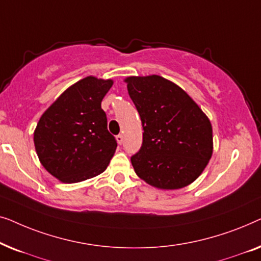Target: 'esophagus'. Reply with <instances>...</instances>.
Here are the masks:
<instances>
[{
	"label": "esophagus",
	"instance_id": "34e87169",
	"mask_svg": "<svg viewBox=\"0 0 261 261\" xmlns=\"http://www.w3.org/2000/svg\"><path fill=\"white\" fill-rule=\"evenodd\" d=\"M116 141H117V144H119V145L122 144V142H123V135H122V134L117 135V137H116Z\"/></svg>",
	"mask_w": 261,
	"mask_h": 261
}]
</instances>
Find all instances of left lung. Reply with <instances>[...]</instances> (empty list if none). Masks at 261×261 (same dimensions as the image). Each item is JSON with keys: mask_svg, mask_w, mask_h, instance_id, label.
<instances>
[{"mask_svg": "<svg viewBox=\"0 0 261 261\" xmlns=\"http://www.w3.org/2000/svg\"><path fill=\"white\" fill-rule=\"evenodd\" d=\"M128 94L142 123V145L130 162L152 187L174 190L191 184L213 154L208 116L183 89L164 77H128Z\"/></svg>", "mask_w": 261, "mask_h": 261, "instance_id": "obj_1", "label": "left lung"}]
</instances>
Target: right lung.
I'll return each mask as SVG.
<instances>
[{"label": "right lung", "instance_id": "right-lung-1", "mask_svg": "<svg viewBox=\"0 0 261 261\" xmlns=\"http://www.w3.org/2000/svg\"><path fill=\"white\" fill-rule=\"evenodd\" d=\"M112 80L85 77L67 88L42 114L34 130L41 165L63 183H78L102 173L117 142L107 129L101 102Z\"/></svg>", "mask_w": 261, "mask_h": 261}]
</instances>
